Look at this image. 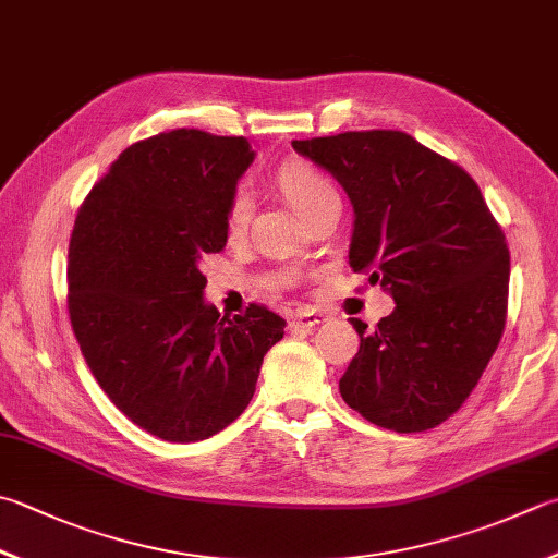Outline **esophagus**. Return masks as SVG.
Here are the masks:
<instances>
[{
    "label": "esophagus",
    "mask_w": 558,
    "mask_h": 558,
    "mask_svg": "<svg viewBox=\"0 0 558 558\" xmlns=\"http://www.w3.org/2000/svg\"><path fill=\"white\" fill-rule=\"evenodd\" d=\"M320 320H323L320 313H315V311H296V313L291 315L289 328L296 330V332L299 330H313Z\"/></svg>",
    "instance_id": "esophagus-1"
}]
</instances>
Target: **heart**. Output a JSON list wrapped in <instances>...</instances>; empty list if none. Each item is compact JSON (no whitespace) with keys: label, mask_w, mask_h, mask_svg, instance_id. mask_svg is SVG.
<instances>
[{"label":"heart","mask_w":558,"mask_h":558,"mask_svg":"<svg viewBox=\"0 0 558 558\" xmlns=\"http://www.w3.org/2000/svg\"><path fill=\"white\" fill-rule=\"evenodd\" d=\"M275 184L303 218H308L315 208L323 206L325 202H330V198H338V189H335V184L330 182V177L306 160L283 162L275 174ZM247 220H250V202L245 198V194L238 192L230 196V202L226 206L223 226H226L228 240L243 238L247 230Z\"/></svg>","instance_id":"b5f03b06"}]
</instances>
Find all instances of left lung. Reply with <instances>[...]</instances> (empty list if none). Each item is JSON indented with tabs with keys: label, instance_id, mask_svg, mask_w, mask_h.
Returning a JSON list of instances; mask_svg holds the SVG:
<instances>
[{
	"label": "left lung",
	"instance_id": "left-lung-1",
	"mask_svg": "<svg viewBox=\"0 0 558 558\" xmlns=\"http://www.w3.org/2000/svg\"><path fill=\"white\" fill-rule=\"evenodd\" d=\"M354 206L350 267L396 308L360 332L344 403L393 433L437 427L464 405L506 330L510 252L478 184L403 131L293 141Z\"/></svg>",
	"mask_w": 558,
	"mask_h": 558
}]
</instances>
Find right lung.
<instances>
[{
    "label": "right lung",
    "instance_id": "1",
    "mask_svg": "<svg viewBox=\"0 0 558 558\" xmlns=\"http://www.w3.org/2000/svg\"><path fill=\"white\" fill-rule=\"evenodd\" d=\"M247 138L177 129L138 141L84 198L68 247V313L89 372L121 413L167 442L228 427L287 320L262 303L220 315L198 259L226 247Z\"/></svg>",
    "mask_w": 558,
    "mask_h": 558
}]
</instances>
